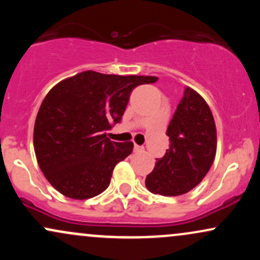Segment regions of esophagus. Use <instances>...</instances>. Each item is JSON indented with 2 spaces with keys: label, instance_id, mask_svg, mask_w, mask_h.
I'll return each instance as SVG.
<instances>
[{
  "label": "esophagus",
  "instance_id": "obj_1",
  "mask_svg": "<svg viewBox=\"0 0 260 260\" xmlns=\"http://www.w3.org/2000/svg\"><path fill=\"white\" fill-rule=\"evenodd\" d=\"M143 150H144V148L140 147V145L134 144V151H143Z\"/></svg>",
  "mask_w": 260,
  "mask_h": 260
}]
</instances>
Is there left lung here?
Segmentation results:
<instances>
[{"mask_svg":"<svg viewBox=\"0 0 260 260\" xmlns=\"http://www.w3.org/2000/svg\"><path fill=\"white\" fill-rule=\"evenodd\" d=\"M166 134L170 148L157 159L145 186L154 194L176 197L202 182L216 155V126L207 101L186 86Z\"/></svg>","mask_w":260,"mask_h":260,"instance_id":"1","label":"left lung"}]
</instances>
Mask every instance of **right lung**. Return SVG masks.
<instances>
[{
	"mask_svg": "<svg viewBox=\"0 0 260 260\" xmlns=\"http://www.w3.org/2000/svg\"><path fill=\"white\" fill-rule=\"evenodd\" d=\"M154 76H117L84 71L47 92L34 124V150L50 184L68 198L89 199L109 187L115 166L133 143L106 138L120 122L131 91Z\"/></svg>",
	"mask_w": 260,
	"mask_h": 260,
	"instance_id": "1",
	"label": "right lung"
}]
</instances>
